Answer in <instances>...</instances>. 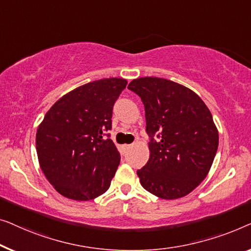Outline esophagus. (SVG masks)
Returning <instances> with one entry per match:
<instances>
[{"label": "esophagus", "instance_id": "esophagus-1", "mask_svg": "<svg viewBox=\"0 0 251 251\" xmlns=\"http://www.w3.org/2000/svg\"><path fill=\"white\" fill-rule=\"evenodd\" d=\"M130 147H132V146H130V144H125V146H123V149H124V151H127Z\"/></svg>", "mask_w": 251, "mask_h": 251}]
</instances>
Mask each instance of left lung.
<instances>
[{"mask_svg": "<svg viewBox=\"0 0 251 251\" xmlns=\"http://www.w3.org/2000/svg\"><path fill=\"white\" fill-rule=\"evenodd\" d=\"M127 89L144 104L149 160L136 172L147 191L172 200L193 191L213 164L218 132L213 116L195 92L169 79L143 77Z\"/></svg>", "mask_w": 251, "mask_h": 251, "instance_id": "1", "label": "left lung"}]
</instances>
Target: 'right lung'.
I'll list each match as a JSON object with an SVG mask.
<instances>
[{
	"mask_svg": "<svg viewBox=\"0 0 251 251\" xmlns=\"http://www.w3.org/2000/svg\"><path fill=\"white\" fill-rule=\"evenodd\" d=\"M126 85V79L104 78L77 87L56 101L38 126V161L60 195L86 201L109 189L121 154L107 132Z\"/></svg>",
	"mask_w": 251,
	"mask_h": 251,
	"instance_id": "add662e5",
	"label": "right lung"
}]
</instances>
